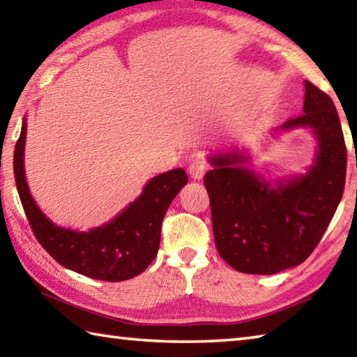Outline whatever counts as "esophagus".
Instances as JSON below:
<instances>
[{
    "label": "esophagus",
    "mask_w": 357,
    "mask_h": 357,
    "mask_svg": "<svg viewBox=\"0 0 357 357\" xmlns=\"http://www.w3.org/2000/svg\"><path fill=\"white\" fill-rule=\"evenodd\" d=\"M206 173V162L202 157H198L189 165V174L193 179H202Z\"/></svg>",
    "instance_id": "esophagus-1"
}]
</instances>
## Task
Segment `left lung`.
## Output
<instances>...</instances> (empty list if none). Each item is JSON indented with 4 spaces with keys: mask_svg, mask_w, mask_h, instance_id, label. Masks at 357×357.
Listing matches in <instances>:
<instances>
[{
    "mask_svg": "<svg viewBox=\"0 0 357 357\" xmlns=\"http://www.w3.org/2000/svg\"><path fill=\"white\" fill-rule=\"evenodd\" d=\"M305 83L304 113L282 130L310 128L318 140L315 164L307 174L273 187L243 164L247 157H209L204 174L219 255L244 274H275L309 258L342 200L347 146L335 105L328 94Z\"/></svg>",
    "mask_w": 357,
    "mask_h": 357,
    "instance_id": "left-lung-1",
    "label": "left lung"
}]
</instances>
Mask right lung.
I'll use <instances>...</instances> for the list:
<instances>
[{"label": "right lung", "mask_w": 357, "mask_h": 357, "mask_svg": "<svg viewBox=\"0 0 357 357\" xmlns=\"http://www.w3.org/2000/svg\"><path fill=\"white\" fill-rule=\"evenodd\" d=\"M25 138L26 121H23L14 151V176L39 244L64 268L96 280L121 282L142 274L159 250L162 220L168 206L189 181L183 168L151 179L142 195L112 222L89 231H74L47 219L33 200L23 168Z\"/></svg>", "instance_id": "1"}]
</instances>
